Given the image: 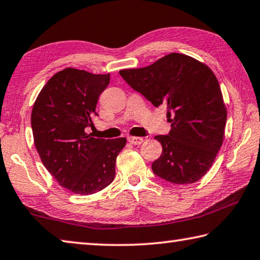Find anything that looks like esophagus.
Instances as JSON below:
<instances>
[{"mask_svg":"<svg viewBox=\"0 0 260 260\" xmlns=\"http://www.w3.org/2000/svg\"><path fill=\"white\" fill-rule=\"evenodd\" d=\"M128 142L134 145H139L142 144L144 142V140L142 138H138V136H131V138H128Z\"/></svg>","mask_w":260,"mask_h":260,"instance_id":"1","label":"esophagus"}]
</instances>
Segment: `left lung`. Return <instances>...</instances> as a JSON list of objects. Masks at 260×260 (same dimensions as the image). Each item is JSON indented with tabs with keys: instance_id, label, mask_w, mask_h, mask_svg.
I'll return each mask as SVG.
<instances>
[{
	"instance_id": "8db88e82",
	"label": "left lung",
	"mask_w": 260,
	"mask_h": 260,
	"mask_svg": "<svg viewBox=\"0 0 260 260\" xmlns=\"http://www.w3.org/2000/svg\"><path fill=\"white\" fill-rule=\"evenodd\" d=\"M120 76L154 107L166 105L172 129L157 135L162 153L155 175L174 184H192L206 175L223 144L228 111L219 83L208 66L181 53L148 67L124 69Z\"/></svg>"
}]
</instances>
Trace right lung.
<instances>
[{"instance_id":"1","label":"right lung","mask_w":260,"mask_h":260,"mask_svg":"<svg viewBox=\"0 0 260 260\" xmlns=\"http://www.w3.org/2000/svg\"><path fill=\"white\" fill-rule=\"evenodd\" d=\"M109 82V74L66 68L49 79L32 107V136L42 162L60 186L76 194L109 185L117 155L126 145L125 138L98 139L85 132Z\"/></svg>"}]
</instances>
